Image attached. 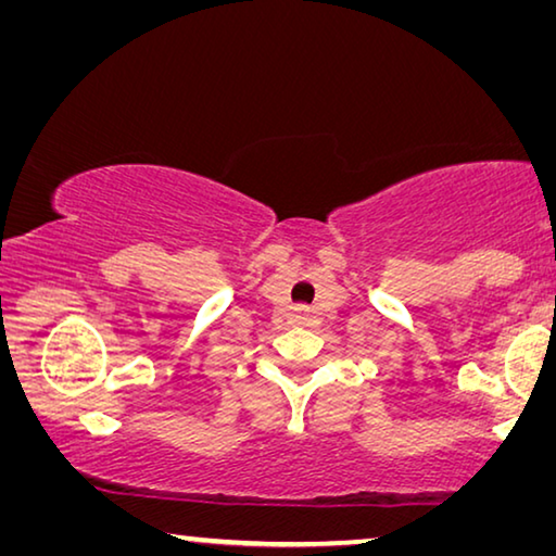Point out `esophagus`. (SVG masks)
I'll list each match as a JSON object with an SVG mask.
<instances>
[{
	"instance_id": "1",
	"label": "esophagus",
	"mask_w": 556,
	"mask_h": 556,
	"mask_svg": "<svg viewBox=\"0 0 556 556\" xmlns=\"http://www.w3.org/2000/svg\"><path fill=\"white\" fill-rule=\"evenodd\" d=\"M306 316H308V308L301 306V308H299V318H306Z\"/></svg>"
}]
</instances>
